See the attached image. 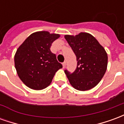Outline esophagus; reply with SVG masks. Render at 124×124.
Returning <instances> with one entry per match:
<instances>
[{
    "label": "esophagus",
    "instance_id": "34e87169",
    "mask_svg": "<svg viewBox=\"0 0 124 124\" xmlns=\"http://www.w3.org/2000/svg\"><path fill=\"white\" fill-rule=\"evenodd\" d=\"M62 66H63V68H64L66 67V62H63V63H62Z\"/></svg>",
    "mask_w": 124,
    "mask_h": 124
}]
</instances>
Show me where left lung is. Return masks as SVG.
Returning a JSON list of instances; mask_svg holds the SVG:
<instances>
[{"label": "left lung", "instance_id": "1", "mask_svg": "<svg viewBox=\"0 0 124 124\" xmlns=\"http://www.w3.org/2000/svg\"><path fill=\"white\" fill-rule=\"evenodd\" d=\"M64 38L77 60V67L74 72L64 70L70 84L80 91L93 88L100 82L106 71L108 54L105 49L89 33L65 35Z\"/></svg>", "mask_w": 124, "mask_h": 124}]
</instances>
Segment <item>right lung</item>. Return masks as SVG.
<instances>
[{"label":"right lung","mask_w":124,"mask_h":124,"mask_svg":"<svg viewBox=\"0 0 124 124\" xmlns=\"http://www.w3.org/2000/svg\"><path fill=\"white\" fill-rule=\"evenodd\" d=\"M58 34L47 31L32 33L20 45L15 55L18 77L28 88L40 90L50 84L55 73L62 68L50 46L59 38Z\"/></svg>","instance_id":"1"}]
</instances>
